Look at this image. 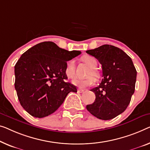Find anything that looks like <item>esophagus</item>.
<instances>
[{"label":"esophagus","mask_w":150,"mask_h":150,"mask_svg":"<svg viewBox=\"0 0 150 150\" xmlns=\"http://www.w3.org/2000/svg\"><path fill=\"white\" fill-rule=\"evenodd\" d=\"M77 91H78V93H83L84 91V90H83V89H79L77 90Z\"/></svg>","instance_id":"esophagus-1"}]
</instances>
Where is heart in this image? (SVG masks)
I'll use <instances>...</instances> for the list:
<instances>
[{"label":"heart","mask_w":150,"mask_h":150,"mask_svg":"<svg viewBox=\"0 0 150 150\" xmlns=\"http://www.w3.org/2000/svg\"><path fill=\"white\" fill-rule=\"evenodd\" d=\"M82 60L91 67V69H89L88 73V76L89 77L85 79H75L73 80L72 83L80 88H86L93 86L96 82V79L92 75H98V73L95 69L97 66V61L94 57L91 56H84L82 58ZM64 73L69 78H73L75 76V64L73 59L67 62Z\"/></svg>","instance_id":"b5f03b06"}]
</instances>
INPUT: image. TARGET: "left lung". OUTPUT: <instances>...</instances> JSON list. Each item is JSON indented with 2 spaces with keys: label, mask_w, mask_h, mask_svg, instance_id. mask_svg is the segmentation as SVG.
I'll return each mask as SVG.
<instances>
[{
  "label": "left lung",
  "mask_w": 150,
  "mask_h": 150,
  "mask_svg": "<svg viewBox=\"0 0 150 150\" xmlns=\"http://www.w3.org/2000/svg\"><path fill=\"white\" fill-rule=\"evenodd\" d=\"M86 52L102 64L103 77L99 86L91 89L96 100L86 108L99 119H112L123 112L130 103L137 71L131 58L117 47L104 44Z\"/></svg>",
  "instance_id": "8db88e82"
}]
</instances>
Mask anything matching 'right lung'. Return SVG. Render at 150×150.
Segmentation results:
<instances>
[{"label": "right lung", "instance_id": "add662e5", "mask_svg": "<svg viewBox=\"0 0 150 150\" xmlns=\"http://www.w3.org/2000/svg\"><path fill=\"white\" fill-rule=\"evenodd\" d=\"M81 54L59 48L52 42H44L29 49L15 66V88L21 106L33 117L51 115L63 103L74 85L66 82L67 62Z\"/></svg>", "mask_w": 150, "mask_h": 150}]
</instances>
